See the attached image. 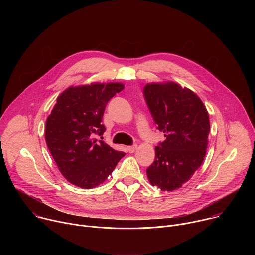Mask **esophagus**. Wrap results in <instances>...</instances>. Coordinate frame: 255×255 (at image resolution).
<instances>
[{
    "mask_svg": "<svg viewBox=\"0 0 255 255\" xmlns=\"http://www.w3.org/2000/svg\"><path fill=\"white\" fill-rule=\"evenodd\" d=\"M127 149H128V151H129L130 153H133V152H135L136 149H137V145H133V146H128Z\"/></svg>",
    "mask_w": 255,
    "mask_h": 255,
    "instance_id": "esophagus-1",
    "label": "esophagus"
}]
</instances>
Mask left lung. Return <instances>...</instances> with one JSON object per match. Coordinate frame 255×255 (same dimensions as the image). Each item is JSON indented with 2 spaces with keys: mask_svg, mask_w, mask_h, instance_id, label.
<instances>
[{
  "mask_svg": "<svg viewBox=\"0 0 255 255\" xmlns=\"http://www.w3.org/2000/svg\"><path fill=\"white\" fill-rule=\"evenodd\" d=\"M144 96L157 129L166 137L155 147L147 177L152 186L171 192L190 180L204 161L209 114L195 92L171 81L146 84Z\"/></svg>",
  "mask_w": 255,
  "mask_h": 255,
  "instance_id": "obj_1",
  "label": "left lung"
}]
</instances>
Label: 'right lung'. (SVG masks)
<instances>
[{"label": "right lung", "instance_id": "add662e5", "mask_svg": "<svg viewBox=\"0 0 255 255\" xmlns=\"http://www.w3.org/2000/svg\"><path fill=\"white\" fill-rule=\"evenodd\" d=\"M123 89L122 83H91L70 86L57 97L45 140L59 171L74 186L98 187L125 155L94 138L106 130L101 122L108 101Z\"/></svg>", "mask_w": 255, "mask_h": 255}]
</instances>
